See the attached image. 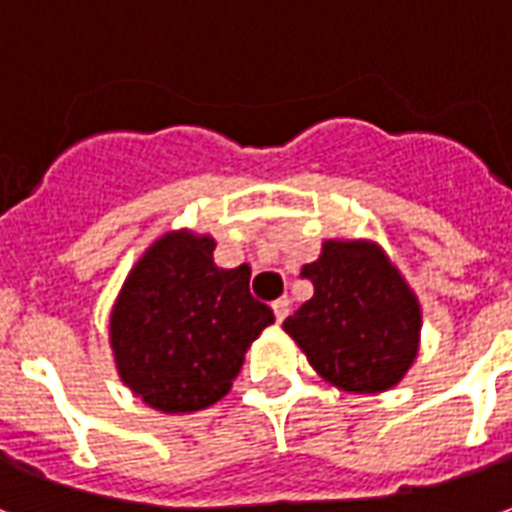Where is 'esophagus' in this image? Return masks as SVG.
Returning <instances> with one entry per match:
<instances>
[{
  "label": "esophagus",
  "instance_id": "esophagus-1",
  "mask_svg": "<svg viewBox=\"0 0 512 512\" xmlns=\"http://www.w3.org/2000/svg\"><path fill=\"white\" fill-rule=\"evenodd\" d=\"M271 310H274V318H277V323L285 321V318H288V312H290V299H288V296H282V299L274 301V304H271Z\"/></svg>",
  "mask_w": 512,
  "mask_h": 512
}]
</instances>
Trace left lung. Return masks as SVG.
I'll use <instances>...</instances> for the list:
<instances>
[{
    "instance_id": "left-lung-1",
    "label": "left lung",
    "mask_w": 512,
    "mask_h": 512,
    "mask_svg": "<svg viewBox=\"0 0 512 512\" xmlns=\"http://www.w3.org/2000/svg\"><path fill=\"white\" fill-rule=\"evenodd\" d=\"M310 301L282 323L312 370L345 392L376 395L414 365L422 310L414 290L376 241H323L301 268Z\"/></svg>"
}]
</instances>
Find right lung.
<instances>
[{
  "label": "right lung",
  "instance_id": "add662e5",
  "mask_svg": "<svg viewBox=\"0 0 512 512\" xmlns=\"http://www.w3.org/2000/svg\"><path fill=\"white\" fill-rule=\"evenodd\" d=\"M216 241L191 230L156 238L123 282L109 318L120 381L161 414L222 400L274 312L249 293V266L219 268Z\"/></svg>",
  "mask_w": 512,
  "mask_h": 512
}]
</instances>
